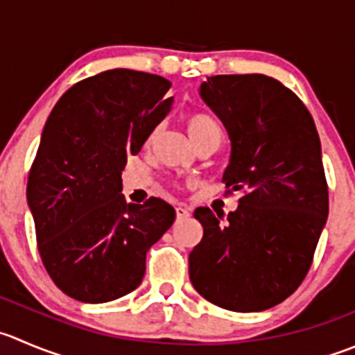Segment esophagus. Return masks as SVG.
Wrapping results in <instances>:
<instances>
[{"label":"esophagus","instance_id":"34e87169","mask_svg":"<svg viewBox=\"0 0 355 355\" xmlns=\"http://www.w3.org/2000/svg\"><path fill=\"white\" fill-rule=\"evenodd\" d=\"M177 218H187L189 215H191V211H189V208H185V206H178L177 209Z\"/></svg>","mask_w":355,"mask_h":355}]
</instances>
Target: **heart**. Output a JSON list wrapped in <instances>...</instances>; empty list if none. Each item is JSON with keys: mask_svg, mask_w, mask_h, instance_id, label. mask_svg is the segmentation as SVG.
I'll return each mask as SVG.
<instances>
[{"mask_svg": "<svg viewBox=\"0 0 355 355\" xmlns=\"http://www.w3.org/2000/svg\"><path fill=\"white\" fill-rule=\"evenodd\" d=\"M185 130L191 139L192 144L199 142V140L209 139V137H216L222 140V126L216 121L213 116L206 114V112H192L185 118Z\"/></svg>", "mask_w": 355, "mask_h": 355, "instance_id": "obj_1", "label": "heart"}]
</instances>
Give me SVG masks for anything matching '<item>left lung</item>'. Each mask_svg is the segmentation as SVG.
Returning a JSON list of instances; mask_svg holds the SVG:
<instances>
[{"instance_id": "8db88e82", "label": "left lung", "mask_w": 355, "mask_h": 355, "mask_svg": "<svg viewBox=\"0 0 355 355\" xmlns=\"http://www.w3.org/2000/svg\"><path fill=\"white\" fill-rule=\"evenodd\" d=\"M199 95L225 126L223 182L243 198L225 222L223 211L196 209L202 239L189 277L218 307L265 311L300 286L328 220L321 140L304 102L270 76H211Z\"/></svg>"}]
</instances>
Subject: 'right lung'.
Masks as SVG:
<instances>
[{
    "label": "right lung",
    "instance_id": "right-lung-1",
    "mask_svg": "<svg viewBox=\"0 0 355 355\" xmlns=\"http://www.w3.org/2000/svg\"><path fill=\"white\" fill-rule=\"evenodd\" d=\"M171 83L111 69L71 86L44 123L27 180L37 250L53 283L85 304H105L139 288L146 254L175 220L159 198L121 194L126 157L171 111Z\"/></svg>",
    "mask_w": 355,
    "mask_h": 355
}]
</instances>
